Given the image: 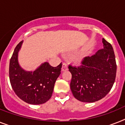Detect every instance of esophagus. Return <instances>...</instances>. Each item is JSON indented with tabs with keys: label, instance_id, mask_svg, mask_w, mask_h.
<instances>
[{
	"label": "esophagus",
	"instance_id": "obj_1",
	"mask_svg": "<svg viewBox=\"0 0 125 125\" xmlns=\"http://www.w3.org/2000/svg\"><path fill=\"white\" fill-rule=\"evenodd\" d=\"M66 70H68V66H67V64L66 63H63L62 64V66L61 71L62 72H65Z\"/></svg>",
	"mask_w": 125,
	"mask_h": 125
}]
</instances>
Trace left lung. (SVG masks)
<instances>
[{"label":"left lung","mask_w":125,"mask_h":125,"mask_svg":"<svg viewBox=\"0 0 125 125\" xmlns=\"http://www.w3.org/2000/svg\"><path fill=\"white\" fill-rule=\"evenodd\" d=\"M102 43L103 48L85 57L80 66L69 65L72 75L70 89L80 102L100 100L111 91L115 81L117 66L114 50L104 38Z\"/></svg>","instance_id":"8db88e82"}]
</instances>
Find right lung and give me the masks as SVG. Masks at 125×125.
Returning <instances> with one entry per match:
<instances>
[{
  "label": "right lung",
  "instance_id": "add662e5",
  "mask_svg": "<svg viewBox=\"0 0 125 125\" xmlns=\"http://www.w3.org/2000/svg\"><path fill=\"white\" fill-rule=\"evenodd\" d=\"M23 44L14 48L9 62V79L12 88L20 98L32 105H40L51 98L54 84L61 74L62 62L57 67L45 62L34 71H27L20 65L18 53Z\"/></svg>",
  "mask_w": 125,
  "mask_h": 125
}]
</instances>
